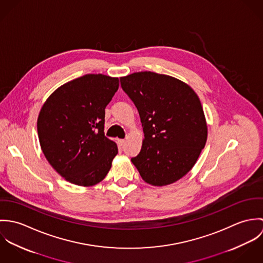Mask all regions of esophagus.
<instances>
[{
  "label": "esophagus",
  "mask_w": 263,
  "mask_h": 263,
  "mask_svg": "<svg viewBox=\"0 0 263 263\" xmlns=\"http://www.w3.org/2000/svg\"><path fill=\"white\" fill-rule=\"evenodd\" d=\"M117 143H118L119 146H123L125 144V140H118Z\"/></svg>",
  "instance_id": "1"
}]
</instances>
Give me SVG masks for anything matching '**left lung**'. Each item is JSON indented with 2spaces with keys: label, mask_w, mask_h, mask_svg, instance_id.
I'll return each instance as SVG.
<instances>
[{
  "label": "left lung",
  "mask_w": 263,
  "mask_h": 263,
  "mask_svg": "<svg viewBox=\"0 0 263 263\" xmlns=\"http://www.w3.org/2000/svg\"><path fill=\"white\" fill-rule=\"evenodd\" d=\"M120 84L138 108L145 134L133 164L151 185L176 182L191 170L206 143L198 96L186 83L153 72L121 77Z\"/></svg>",
  "instance_id": "left-lung-1"
}]
</instances>
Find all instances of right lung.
<instances>
[{
  "label": "right lung",
  "instance_id": "right-lung-1",
  "mask_svg": "<svg viewBox=\"0 0 263 263\" xmlns=\"http://www.w3.org/2000/svg\"><path fill=\"white\" fill-rule=\"evenodd\" d=\"M118 86V78L83 76L59 87L40 109L41 150L51 167L73 184L95 185L111 168L118 150L104 136V117Z\"/></svg>",
  "mask_w": 263,
  "mask_h": 263
}]
</instances>
